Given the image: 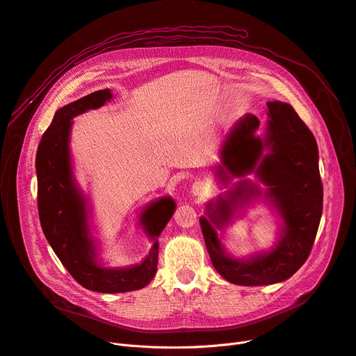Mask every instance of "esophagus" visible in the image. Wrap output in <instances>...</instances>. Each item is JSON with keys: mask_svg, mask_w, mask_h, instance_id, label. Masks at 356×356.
<instances>
[{"mask_svg": "<svg viewBox=\"0 0 356 356\" xmlns=\"http://www.w3.org/2000/svg\"><path fill=\"white\" fill-rule=\"evenodd\" d=\"M193 194L204 197L207 194V184L204 181H195L193 185Z\"/></svg>", "mask_w": 356, "mask_h": 356, "instance_id": "1", "label": "esophagus"}]
</instances>
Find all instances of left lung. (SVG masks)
Listing matches in <instances>:
<instances>
[{"label": "left lung", "instance_id": "1", "mask_svg": "<svg viewBox=\"0 0 356 356\" xmlns=\"http://www.w3.org/2000/svg\"><path fill=\"white\" fill-rule=\"evenodd\" d=\"M268 105V128L264 138L255 136L259 127L255 115H247L229 132L222 145V163L232 175L255 172L268 186L266 198L284 220L278 245L270 252L238 261L225 254L212 223L221 228L232 216L239 201L258 194L254 184L242 181L220 200L208 216L200 218L202 235L213 268L228 282L258 286L270 285L291 278L308 259L318 232L323 188L318 167V145L314 134L299 118L295 109L285 102L270 101ZM270 154L263 155V149ZM218 175L227 182V172L220 167ZM213 212L211 213L210 211Z\"/></svg>", "mask_w": 356, "mask_h": 356}]
</instances>
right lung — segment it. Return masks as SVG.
I'll use <instances>...</instances> for the list:
<instances>
[{
  "label": "right lung",
  "mask_w": 356,
  "mask_h": 356,
  "mask_svg": "<svg viewBox=\"0 0 356 356\" xmlns=\"http://www.w3.org/2000/svg\"><path fill=\"white\" fill-rule=\"evenodd\" d=\"M111 97L109 90H101L58 109L42 135L35 158L38 215L44 235L72 278L84 288L102 293L136 291L151 282L158 265L156 238L175 211L174 200L161 198L141 213V224L154 239L144 262L124 269L97 264L87 224L86 198L72 178L68 140L71 120L104 105Z\"/></svg>",
  "instance_id": "add662e5"
}]
</instances>
